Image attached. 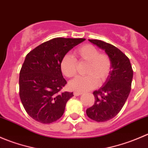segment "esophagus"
Here are the masks:
<instances>
[{
	"label": "esophagus",
	"instance_id": "esophagus-1",
	"mask_svg": "<svg viewBox=\"0 0 148 148\" xmlns=\"http://www.w3.org/2000/svg\"><path fill=\"white\" fill-rule=\"evenodd\" d=\"M74 95H75V96H80V95H82V92H74Z\"/></svg>",
	"mask_w": 148,
	"mask_h": 148
}]
</instances>
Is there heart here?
Returning <instances> with one entry per match:
<instances>
[{
  "instance_id": "obj_1",
  "label": "heart",
  "mask_w": 148,
  "mask_h": 148,
  "mask_svg": "<svg viewBox=\"0 0 148 148\" xmlns=\"http://www.w3.org/2000/svg\"><path fill=\"white\" fill-rule=\"evenodd\" d=\"M74 56L66 54L60 64L62 72L67 78L74 77L77 73V62H87L83 77H77L69 84L71 89L84 92L94 89L99 84L105 82L110 76L112 62L107 54L99 53L97 48L92 44H86L74 51Z\"/></svg>"
}]
</instances>
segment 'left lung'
<instances>
[{"instance_id":"left-lung-1","label":"left lung","mask_w":148,"mask_h":148,"mask_svg":"<svg viewBox=\"0 0 148 148\" xmlns=\"http://www.w3.org/2000/svg\"><path fill=\"white\" fill-rule=\"evenodd\" d=\"M89 41L104 50L112 62L108 79L100 89L93 92L95 102L86 110L92 120L106 122L115 117L123 107L131 90L133 71L130 59L117 47L100 40Z\"/></svg>"}]
</instances>
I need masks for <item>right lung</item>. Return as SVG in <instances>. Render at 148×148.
Instances as JSON below:
<instances>
[{"label": "right lung", "instance_id": "obj_1", "mask_svg": "<svg viewBox=\"0 0 148 148\" xmlns=\"http://www.w3.org/2000/svg\"><path fill=\"white\" fill-rule=\"evenodd\" d=\"M85 38H55L29 52L19 76V95L28 115L43 124L59 120L73 92H61L66 84L60 64L64 56Z\"/></svg>", "mask_w": 148, "mask_h": 148}]
</instances>
